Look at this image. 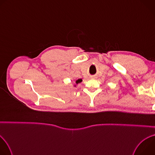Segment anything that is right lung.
Returning a JSON list of instances; mask_svg holds the SVG:
<instances>
[{"label":"right lung","instance_id":"1","mask_svg":"<svg viewBox=\"0 0 155 155\" xmlns=\"http://www.w3.org/2000/svg\"><path fill=\"white\" fill-rule=\"evenodd\" d=\"M81 81H82V79H78V80L76 81V83H80V82H81Z\"/></svg>","mask_w":155,"mask_h":155}]
</instances>
